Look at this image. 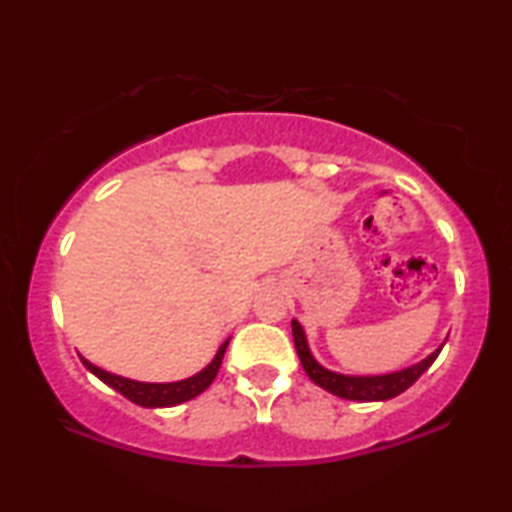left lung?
Instances as JSON below:
<instances>
[{
	"label": "left lung",
	"mask_w": 512,
	"mask_h": 512,
	"mask_svg": "<svg viewBox=\"0 0 512 512\" xmlns=\"http://www.w3.org/2000/svg\"><path fill=\"white\" fill-rule=\"evenodd\" d=\"M293 328V342H296V352L300 356V363H303L305 373L310 380L317 384V387L331 391L333 396L347 398V401H361V403H370V401H387V398H394L398 394H403L405 389L412 387L419 377H422L426 370L431 368V363L438 359L440 345L436 352H431L424 361L415 363V366H408L403 370H396V373H387V375H342V373H333L321 366V363L314 359L310 352V345H307L305 331L303 326L298 324L296 319L291 321Z\"/></svg>",
	"instance_id": "1"
}]
</instances>
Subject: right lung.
<instances>
[{"mask_svg":"<svg viewBox=\"0 0 512 512\" xmlns=\"http://www.w3.org/2000/svg\"><path fill=\"white\" fill-rule=\"evenodd\" d=\"M228 342L230 340L223 342V345L219 347V352H216V356L207 368H202L200 373H195L193 377H186V380H179V382H137V380H128V377L107 373V370L93 366V363L83 359V356H81V361H83V366L90 370V373H93L95 377H100L107 387L116 389L118 394H123L128 401L142 405V408H172V405L186 403V401H191V398L200 396L202 391H205L209 384L214 382V377L221 368L223 354H226Z\"/></svg>","mask_w":512,"mask_h":512,"instance_id":"obj_1","label":"right lung"}]
</instances>
